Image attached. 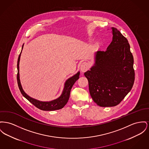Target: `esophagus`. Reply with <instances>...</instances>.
Wrapping results in <instances>:
<instances>
[{"instance_id":"obj_1","label":"esophagus","mask_w":149,"mask_h":149,"mask_svg":"<svg viewBox=\"0 0 149 149\" xmlns=\"http://www.w3.org/2000/svg\"><path fill=\"white\" fill-rule=\"evenodd\" d=\"M88 68H89V65H88L87 62H83L81 64L80 69V70H81V72H85L88 69Z\"/></svg>"}]
</instances>
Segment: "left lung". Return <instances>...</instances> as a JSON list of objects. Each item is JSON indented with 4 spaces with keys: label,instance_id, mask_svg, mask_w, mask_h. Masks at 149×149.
<instances>
[{
    "label": "left lung",
    "instance_id": "left-lung-1",
    "mask_svg": "<svg viewBox=\"0 0 149 149\" xmlns=\"http://www.w3.org/2000/svg\"><path fill=\"white\" fill-rule=\"evenodd\" d=\"M111 30L112 42L105 51L96 52L94 65L84 72L91 96L101 107L118 105L134 81V60L128 40L117 29Z\"/></svg>",
    "mask_w": 149,
    "mask_h": 149
}]
</instances>
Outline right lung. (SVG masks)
Listing matches in <instances>:
<instances>
[{
    "instance_id": "add662e5",
    "label": "right lung",
    "mask_w": 149,
    "mask_h": 149,
    "mask_svg": "<svg viewBox=\"0 0 149 149\" xmlns=\"http://www.w3.org/2000/svg\"><path fill=\"white\" fill-rule=\"evenodd\" d=\"M24 44L22 47V50L20 53L17 61V79L18 86L19 89L20 90L21 93L23 95V96L25 97L27 100L30 101L32 104L35 106L37 108L44 110V111H53L56 110H59L63 108L65 105L67 104L69 97H70V91L72 88V87L75 83V81L79 78L80 72L78 71L76 74L73 75L72 77H70V78L66 80L65 83L64 88L62 91L61 95L57 98L56 100H54L51 101H40L37 100L35 98H33L27 95L26 93L24 92L23 88L22 87L20 79H19V63L20 60V57L21 52L24 47Z\"/></svg>"
}]
</instances>
